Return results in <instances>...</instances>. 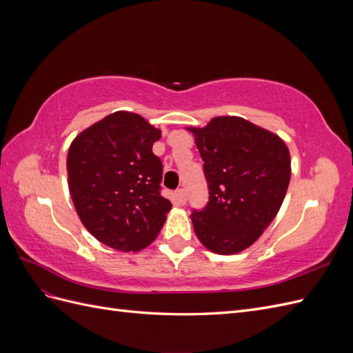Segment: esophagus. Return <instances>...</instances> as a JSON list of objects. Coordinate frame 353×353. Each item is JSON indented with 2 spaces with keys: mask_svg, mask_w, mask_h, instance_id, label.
<instances>
[{
  "mask_svg": "<svg viewBox=\"0 0 353 353\" xmlns=\"http://www.w3.org/2000/svg\"><path fill=\"white\" fill-rule=\"evenodd\" d=\"M175 199H176V201H178V205L184 206L185 203H187V194H185V191H184L183 188L176 190V191H175Z\"/></svg>",
  "mask_w": 353,
  "mask_h": 353,
  "instance_id": "obj_1",
  "label": "esophagus"
}]
</instances>
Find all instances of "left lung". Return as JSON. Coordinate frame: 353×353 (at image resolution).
<instances>
[{
	"instance_id": "left-lung-1",
	"label": "left lung",
	"mask_w": 353,
	"mask_h": 353,
	"mask_svg": "<svg viewBox=\"0 0 353 353\" xmlns=\"http://www.w3.org/2000/svg\"><path fill=\"white\" fill-rule=\"evenodd\" d=\"M193 132L209 188L193 210L197 239L218 254L243 252L279 213L292 175L290 152L279 135L237 116H218Z\"/></svg>"
}]
</instances>
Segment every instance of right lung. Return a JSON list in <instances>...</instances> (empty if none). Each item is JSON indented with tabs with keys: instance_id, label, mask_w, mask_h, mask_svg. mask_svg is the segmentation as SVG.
<instances>
[{
	"instance_id": "right-lung-1",
	"label": "right lung",
	"mask_w": 353,
	"mask_h": 353,
	"mask_svg": "<svg viewBox=\"0 0 353 353\" xmlns=\"http://www.w3.org/2000/svg\"><path fill=\"white\" fill-rule=\"evenodd\" d=\"M162 131L143 116L114 112L82 131L68 153V184L83 227L109 248L138 252L162 230L170 201L160 194Z\"/></svg>"
}]
</instances>
